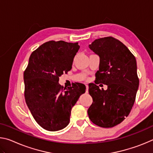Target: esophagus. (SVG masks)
I'll list each match as a JSON object with an SVG mask.
<instances>
[{
    "label": "esophagus",
    "instance_id": "obj_1",
    "mask_svg": "<svg viewBox=\"0 0 153 153\" xmlns=\"http://www.w3.org/2000/svg\"><path fill=\"white\" fill-rule=\"evenodd\" d=\"M86 93H88V85H86Z\"/></svg>",
    "mask_w": 153,
    "mask_h": 153
}]
</instances>
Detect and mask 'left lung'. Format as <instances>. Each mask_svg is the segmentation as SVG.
I'll list each match as a JSON object with an SVG mask.
<instances>
[{
  "mask_svg": "<svg viewBox=\"0 0 153 153\" xmlns=\"http://www.w3.org/2000/svg\"><path fill=\"white\" fill-rule=\"evenodd\" d=\"M89 48L100 57L95 83L89 84L93 100L88 109L90 120L102 128H112L125 120L135 102L139 79L135 56L129 49L111 36L98 38ZM98 83L108 85L100 90Z\"/></svg>",
  "mask_w": 153,
  "mask_h": 153,
  "instance_id": "1",
  "label": "left lung"
}]
</instances>
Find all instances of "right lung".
I'll return each instance as SVG.
<instances>
[{"instance_id":"obj_1","label":"right lung","mask_w":153,"mask_h":153,"mask_svg":"<svg viewBox=\"0 0 153 153\" xmlns=\"http://www.w3.org/2000/svg\"><path fill=\"white\" fill-rule=\"evenodd\" d=\"M78 42L49 41L32 52L24 73L25 99L36 122L48 131L68 125L71 110L86 91L81 83L63 88L59 77L72 68Z\"/></svg>"}]
</instances>
